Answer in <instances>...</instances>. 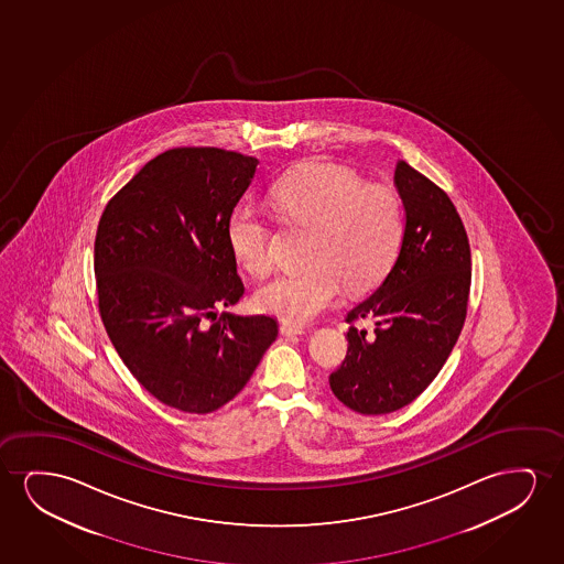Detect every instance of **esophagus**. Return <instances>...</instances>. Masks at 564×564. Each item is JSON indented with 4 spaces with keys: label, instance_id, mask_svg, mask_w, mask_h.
Returning a JSON list of instances; mask_svg holds the SVG:
<instances>
[{
    "label": "esophagus",
    "instance_id": "obj_1",
    "mask_svg": "<svg viewBox=\"0 0 564 564\" xmlns=\"http://www.w3.org/2000/svg\"><path fill=\"white\" fill-rule=\"evenodd\" d=\"M279 332H281V335H285V337H294V335H302L304 327H301V325L281 324Z\"/></svg>",
    "mask_w": 564,
    "mask_h": 564
}]
</instances>
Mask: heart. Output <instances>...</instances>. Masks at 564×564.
Masks as SVG:
<instances>
[{
  "label": "heart",
  "instance_id": "heart-1",
  "mask_svg": "<svg viewBox=\"0 0 564 564\" xmlns=\"http://www.w3.org/2000/svg\"><path fill=\"white\" fill-rule=\"evenodd\" d=\"M271 202L286 224L312 231L306 270L271 279L254 293V306L289 324H306L348 293H364L386 278L404 232L401 200L387 186H366L337 163H312L271 186ZM237 262L256 278L273 268L268 221L240 206L227 229Z\"/></svg>",
  "mask_w": 564,
  "mask_h": 564
}]
</instances>
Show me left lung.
I'll return each instance as SVG.
<instances>
[{"mask_svg":"<svg viewBox=\"0 0 564 564\" xmlns=\"http://www.w3.org/2000/svg\"><path fill=\"white\" fill-rule=\"evenodd\" d=\"M393 181L406 219L401 250L347 317L376 329L350 325L345 362L329 376L345 406L371 416L406 406L432 383L463 332L470 293V245L451 198L406 162Z\"/></svg>","mask_w":564,"mask_h":564,"instance_id":"8db88e82","label":"left lung"}]
</instances>
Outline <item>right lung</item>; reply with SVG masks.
Here are the masks:
<instances>
[{
    "label": "right lung",
    "mask_w": 564,
    "mask_h": 564,
    "mask_svg": "<svg viewBox=\"0 0 564 564\" xmlns=\"http://www.w3.org/2000/svg\"><path fill=\"white\" fill-rule=\"evenodd\" d=\"M258 163L219 148L167 150L101 214L94 245L101 322L140 386L171 409L224 406L278 339V319L265 314L216 319L245 293L227 229Z\"/></svg>",
    "instance_id": "1"
}]
</instances>
